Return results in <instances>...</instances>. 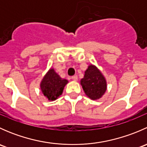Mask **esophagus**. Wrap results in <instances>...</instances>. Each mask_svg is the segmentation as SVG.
Here are the masks:
<instances>
[{
  "label": "esophagus",
  "mask_w": 147,
  "mask_h": 147,
  "mask_svg": "<svg viewBox=\"0 0 147 147\" xmlns=\"http://www.w3.org/2000/svg\"><path fill=\"white\" fill-rule=\"evenodd\" d=\"M72 80L77 81L78 80V77L77 76V75H74V76L72 77Z\"/></svg>",
  "instance_id": "esophagus-1"
}]
</instances>
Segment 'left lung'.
<instances>
[{"instance_id":"1","label":"left lung","mask_w":147,"mask_h":147,"mask_svg":"<svg viewBox=\"0 0 147 147\" xmlns=\"http://www.w3.org/2000/svg\"><path fill=\"white\" fill-rule=\"evenodd\" d=\"M84 93L91 100L101 98L107 90L105 77L94 65H90L80 81Z\"/></svg>"}]
</instances>
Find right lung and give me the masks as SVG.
Listing matches in <instances>:
<instances>
[{
  "instance_id": "right-lung-1",
  "label": "right lung",
  "mask_w": 147,
  "mask_h": 147,
  "mask_svg": "<svg viewBox=\"0 0 147 147\" xmlns=\"http://www.w3.org/2000/svg\"><path fill=\"white\" fill-rule=\"evenodd\" d=\"M68 81L62 79L54 69H50L41 81L40 89L42 94L50 101H54L63 94Z\"/></svg>"
}]
</instances>
